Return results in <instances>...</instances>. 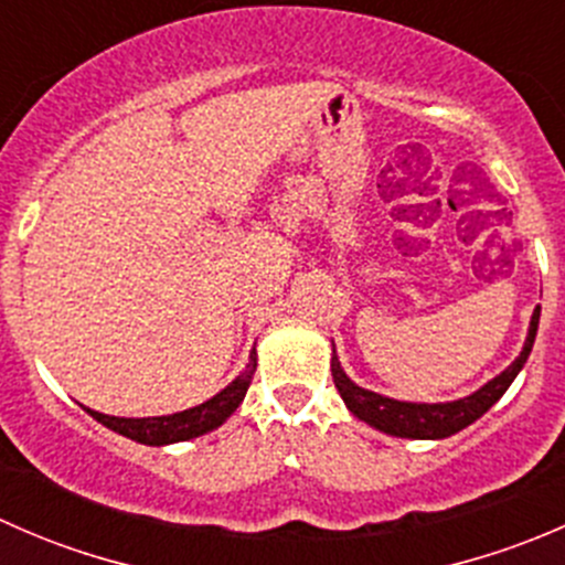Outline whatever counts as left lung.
<instances>
[{
	"mask_svg": "<svg viewBox=\"0 0 565 565\" xmlns=\"http://www.w3.org/2000/svg\"><path fill=\"white\" fill-rule=\"evenodd\" d=\"M539 317L541 306L533 311V319H530V330L525 347H522L520 358L505 369L503 374H498L494 380H489L483 388H478L470 396L457 398V402H440V404H418V402H398V398L380 396V393L361 388V385L352 383L350 377L341 369L339 358H330V372H333V383L339 388L341 398L350 407V413L355 418L366 420L374 429L385 431V435L393 437H409V440H443V437H451L457 431L470 426L472 420L481 418L505 391L514 383L516 374L525 366L530 350H533L535 330H539Z\"/></svg>",
	"mask_w": 565,
	"mask_h": 565,
	"instance_id": "8db88e82",
	"label": "left lung"
}]
</instances>
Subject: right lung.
<instances>
[{
    "instance_id": "1",
    "label": "right lung",
    "mask_w": 565,
    "mask_h": 565,
    "mask_svg": "<svg viewBox=\"0 0 565 565\" xmlns=\"http://www.w3.org/2000/svg\"><path fill=\"white\" fill-rule=\"evenodd\" d=\"M256 372V350H250L248 366L226 385L224 391L215 393L213 398H207L204 404L191 409H182L174 415H158V418H117V415H104L95 413V409L84 407L93 415L98 424H104L106 429L117 431V435L130 437L136 443H145V446H169V443H182L191 440V437L207 435V431L218 429L237 407L246 398V391L254 380Z\"/></svg>"
}]
</instances>
